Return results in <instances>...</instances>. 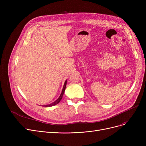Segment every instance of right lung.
Here are the masks:
<instances>
[{"instance_id":"1","label":"right lung","mask_w":146,"mask_h":146,"mask_svg":"<svg viewBox=\"0 0 146 146\" xmlns=\"http://www.w3.org/2000/svg\"><path fill=\"white\" fill-rule=\"evenodd\" d=\"M66 84H67V80L65 81V83H64V86H63V90H62V92H61V94L60 95V96H59V98L57 99V100L54 102L53 103L51 104H49V105H44V106H54V105H56V104H58L60 102V101H61V99H62L63 98V94H64V92L65 91V89H66Z\"/></svg>"}]
</instances>
